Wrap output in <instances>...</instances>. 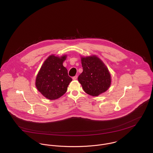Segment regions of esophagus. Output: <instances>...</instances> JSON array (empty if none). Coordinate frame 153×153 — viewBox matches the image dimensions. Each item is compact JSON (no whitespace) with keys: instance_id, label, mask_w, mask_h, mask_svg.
<instances>
[{"instance_id":"obj_1","label":"esophagus","mask_w":153,"mask_h":153,"mask_svg":"<svg viewBox=\"0 0 153 153\" xmlns=\"http://www.w3.org/2000/svg\"><path fill=\"white\" fill-rule=\"evenodd\" d=\"M77 78H78V76L76 75V76H74V77L72 78V79H73V80H76V79H77Z\"/></svg>"}]
</instances>
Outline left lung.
Instances as JSON below:
<instances>
[{"instance_id": "1", "label": "left lung", "mask_w": 153, "mask_h": 153, "mask_svg": "<svg viewBox=\"0 0 153 153\" xmlns=\"http://www.w3.org/2000/svg\"><path fill=\"white\" fill-rule=\"evenodd\" d=\"M81 64L83 72L79 75L78 80L87 94L97 97L108 90L111 83V74L98 56H81Z\"/></svg>"}]
</instances>
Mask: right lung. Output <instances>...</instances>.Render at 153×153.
Segmentation results:
<instances>
[{"instance_id": "1", "label": "right lung", "mask_w": 153, "mask_h": 153, "mask_svg": "<svg viewBox=\"0 0 153 153\" xmlns=\"http://www.w3.org/2000/svg\"><path fill=\"white\" fill-rule=\"evenodd\" d=\"M66 58V55L49 56L37 74L36 87L48 100H54L62 97L72 80L68 76L66 68L63 66Z\"/></svg>"}]
</instances>
